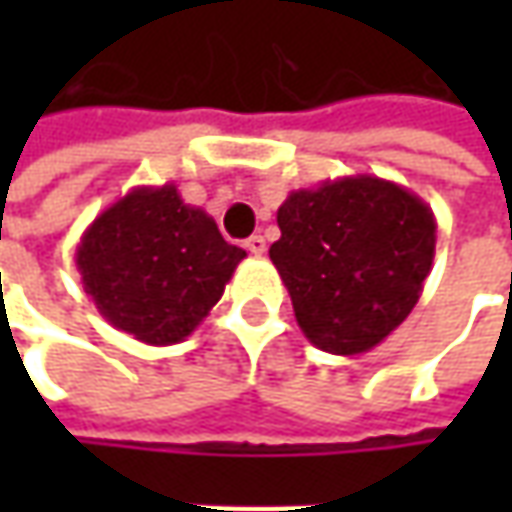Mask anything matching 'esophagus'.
I'll use <instances>...</instances> for the list:
<instances>
[{"mask_svg": "<svg viewBox=\"0 0 512 512\" xmlns=\"http://www.w3.org/2000/svg\"><path fill=\"white\" fill-rule=\"evenodd\" d=\"M245 247L250 250V253H253V256H262V253L267 250L265 236H259V233H256V236H250V239L245 242Z\"/></svg>", "mask_w": 512, "mask_h": 512, "instance_id": "34e87169", "label": "esophagus"}]
</instances>
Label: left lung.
<instances>
[{
  "label": "left lung",
  "mask_w": 512,
  "mask_h": 512,
  "mask_svg": "<svg viewBox=\"0 0 512 512\" xmlns=\"http://www.w3.org/2000/svg\"><path fill=\"white\" fill-rule=\"evenodd\" d=\"M270 262L310 344L359 356L410 316L436 256V216L413 190L370 173L287 196Z\"/></svg>",
  "instance_id": "8db88e82"
}]
</instances>
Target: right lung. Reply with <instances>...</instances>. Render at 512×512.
I'll use <instances>...</instances> for the list:
<instances>
[{"label": "right lung", "instance_id": "add662e5", "mask_svg": "<svg viewBox=\"0 0 512 512\" xmlns=\"http://www.w3.org/2000/svg\"><path fill=\"white\" fill-rule=\"evenodd\" d=\"M245 256L168 182L133 187L105 207L76 245V270L110 325L165 347L202 325Z\"/></svg>", "mask_w": 512, "mask_h": 512}]
</instances>
